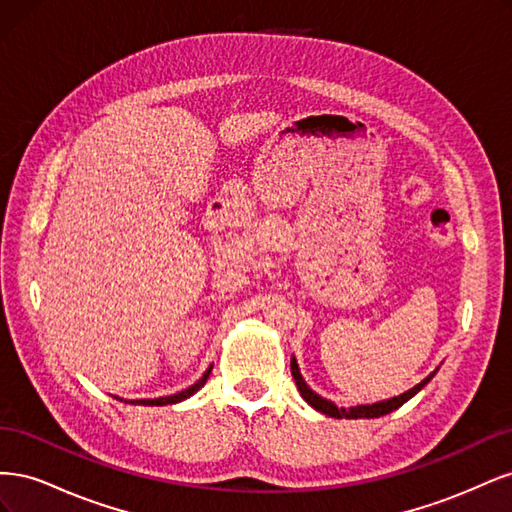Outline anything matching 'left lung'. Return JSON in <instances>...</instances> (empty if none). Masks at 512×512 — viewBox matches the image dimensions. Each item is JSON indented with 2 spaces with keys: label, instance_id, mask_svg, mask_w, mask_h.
<instances>
[{
  "label": "left lung",
  "instance_id": "8db88e82",
  "mask_svg": "<svg viewBox=\"0 0 512 512\" xmlns=\"http://www.w3.org/2000/svg\"><path fill=\"white\" fill-rule=\"evenodd\" d=\"M290 371H292V378H294V382H297V389H299V393H301V397L307 401L309 406H312L314 410H318V412H322V414H327V416H331V418H378V416H384V414H389V412H393V410H397L399 406H404L408 399H412L418 391L423 389V386L436 376V371H431V374L423 380V382H418L414 389H410V391H406V393H401V395H397V397H391V399H384V401H378V404H367V406H352V408H337L333 401H329V399H324V397H320L316 391H312L307 386V382L303 380V376H301V371H299V365H297V359H290Z\"/></svg>",
  "mask_w": 512,
  "mask_h": 512
}]
</instances>
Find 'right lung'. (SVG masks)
Segmentation results:
<instances>
[{
	"mask_svg": "<svg viewBox=\"0 0 512 512\" xmlns=\"http://www.w3.org/2000/svg\"><path fill=\"white\" fill-rule=\"evenodd\" d=\"M211 369H213V365H209V369L205 371L203 378H200L196 384L188 386V389L181 391V393L168 395V397H158V399H136V401H126V404H134V406H168V404H179V401L192 397V395L200 389V386H205V382H207V378H209V374H211ZM117 399H119V397H117ZM121 401H123V399H121Z\"/></svg>",
	"mask_w": 512,
	"mask_h": 512,
	"instance_id": "add662e5",
	"label": "right lung"
}]
</instances>
